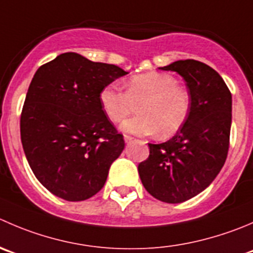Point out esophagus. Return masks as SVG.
<instances>
[{"label":"esophagus","instance_id":"34e87169","mask_svg":"<svg viewBox=\"0 0 253 253\" xmlns=\"http://www.w3.org/2000/svg\"><path fill=\"white\" fill-rule=\"evenodd\" d=\"M125 142H126V143H131L132 141H133V137H131V136H127V134H125Z\"/></svg>","mask_w":253,"mask_h":253}]
</instances>
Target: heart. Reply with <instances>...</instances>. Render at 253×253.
I'll return each mask as SVG.
<instances>
[{
    "label": "heart",
    "instance_id": "1",
    "mask_svg": "<svg viewBox=\"0 0 253 253\" xmlns=\"http://www.w3.org/2000/svg\"><path fill=\"white\" fill-rule=\"evenodd\" d=\"M109 84L100 92V102L112 122H120L139 104V115L122 124L125 132L161 137L175 134L190 112V94L175 78L167 73L149 72L129 78L125 84Z\"/></svg>",
    "mask_w": 253,
    "mask_h": 253
}]
</instances>
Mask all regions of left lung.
Listing matches in <instances>:
<instances>
[{"label": "left lung", "instance_id": "8db88e82", "mask_svg": "<svg viewBox=\"0 0 253 253\" xmlns=\"http://www.w3.org/2000/svg\"><path fill=\"white\" fill-rule=\"evenodd\" d=\"M159 69L183 77L190 112L169 141L148 143L149 156L138 164V173L152 197L178 204L202 193L221 170L229 152L232 97L219 73L202 61L178 60Z\"/></svg>", "mask_w": 253, "mask_h": 253}]
</instances>
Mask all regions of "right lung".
<instances>
[{"mask_svg":"<svg viewBox=\"0 0 253 253\" xmlns=\"http://www.w3.org/2000/svg\"><path fill=\"white\" fill-rule=\"evenodd\" d=\"M127 72L64 53L34 74L21 114V141L36 178L51 194L82 202L101 190L124 136L109 121L100 92Z\"/></svg>","mask_w":253,"mask_h":253,"instance_id":"1","label":"right lung"}]
</instances>
